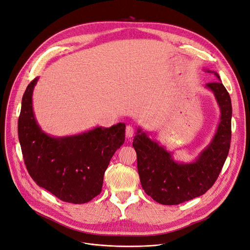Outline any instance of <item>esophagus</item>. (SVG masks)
<instances>
[{
	"mask_svg": "<svg viewBox=\"0 0 250 250\" xmlns=\"http://www.w3.org/2000/svg\"><path fill=\"white\" fill-rule=\"evenodd\" d=\"M133 133H134V129L131 125H127L125 128V135L127 139H130L133 137Z\"/></svg>",
	"mask_w": 250,
	"mask_h": 250,
	"instance_id": "34e87169",
	"label": "esophagus"
}]
</instances>
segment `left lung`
I'll list each match as a JSON object with an SVG mask.
<instances>
[{"label": "left lung", "instance_id": "8db88e82", "mask_svg": "<svg viewBox=\"0 0 250 250\" xmlns=\"http://www.w3.org/2000/svg\"><path fill=\"white\" fill-rule=\"evenodd\" d=\"M207 83L220 110L219 123L210 143L190 163L177 162L172 152L151 140L138 127L132 146L137 151L138 170L145 192L166 206L179 204L206 193L215 183L228 157L231 140V100L220 81Z\"/></svg>", "mask_w": 250, "mask_h": 250}]
</instances>
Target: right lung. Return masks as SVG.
Segmentation results:
<instances>
[{
    "instance_id": "obj_1",
    "label": "right lung",
    "mask_w": 250,
    "mask_h": 250,
    "mask_svg": "<svg viewBox=\"0 0 250 250\" xmlns=\"http://www.w3.org/2000/svg\"><path fill=\"white\" fill-rule=\"evenodd\" d=\"M37 77L22 96L19 141L27 169L35 183L62 201L81 204L101 193L110 158L125 143V125L54 137L38 124L33 108Z\"/></svg>"
}]
</instances>
